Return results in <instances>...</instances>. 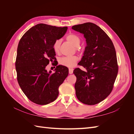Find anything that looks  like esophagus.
Returning <instances> with one entry per match:
<instances>
[{
  "label": "esophagus",
  "instance_id": "1",
  "mask_svg": "<svg viewBox=\"0 0 134 134\" xmlns=\"http://www.w3.org/2000/svg\"><path fill=\"white\" fill-rule=\"evenodd\" d=\"M69 72L70 74H72V72H73V69H71V68L69 69Z\"/></svg>",
  "mask_w": 134,
  "mask_h": 134
}]
</instances>
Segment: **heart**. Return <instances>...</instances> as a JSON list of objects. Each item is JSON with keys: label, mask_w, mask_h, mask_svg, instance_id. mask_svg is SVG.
Wrapping results in <instances>:
<instances>
[{"label": "heart", "mask_w": 134, "mask_h": 134, "mask_svg": "<svg viewBox=\"0 0 134 134\" xmlns=\"http://www.w3.org/2000/svg\"><path fill=\"white\" fill-rule=\"evenodd\" d=\"M66 40L69 42H70L74 47H75V49L76 51H80L78 46H79L81 41L79 36L72 34H69L66 36ZM60 43L61 41L60 40H56L55 42L54 43L53 48L56 52L59 51ZM77 61H78V58L75 56H71V57H63L59 60V63L61 65H62L71 68L75 66V63Z\"/></svg>", "instance_id": "heart-1"}]
</instances>
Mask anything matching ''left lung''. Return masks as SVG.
Segmentation results:
<instances>
[{"mask_svg": "<svg viewBox=\"0 0 134 134\" xmlns=\"http://www.w3.org/2000/svg\"><path fill=\"white\" fill-rule=\"evenodd\" d=\"M71 28L82 34L87 43L78 63L87 70L76 68L73 71L76 96L84 104H96L110 94L118 73L115 48L108 35L94 23H84Z\"/></svg>", "mask_w": 134, "mask_h": 134, "instance_id": "8db88e82", "label": "left lung"}]
</instances>
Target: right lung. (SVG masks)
Segmentation results:
<instances>
[{
  "mask_svg": "<svg viewBox=\"0 0 134 134\" xmlns=\"http://www.w3.org/2000/svg\"><path fill=\"white\" fill-rule=\"evenodd\" d=\"M67 30V27L40 23L20 40L15 62L17 80L23 92L35 103L44 105L54 101L59 86L68 75V68L61 65L54 73L46 69L50 61L55 58L54 43L63 37Z\"/></svg>",
  "mask_w": 134,
  "mask_h": 134,
  "instance_id": "right-lung-1",
  "label": "right lung"
}]
</instances>
